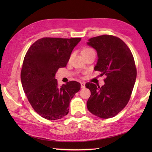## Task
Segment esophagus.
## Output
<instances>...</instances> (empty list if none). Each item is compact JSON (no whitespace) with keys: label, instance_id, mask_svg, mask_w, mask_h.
Masks as SVG:
<instances>
[{"label":"esophagus","instance_id":"34e87169","mask_svg":"<svg viewBox=\"0 0 152 152\" xmlns=\"http://www.w3.org/2000/svg\"><path fill=\"white\" fill-rule=\"evenodd\" d=\"M85 84H86V83H85V82H82V83L80 84V87H81V88L82 89H83V88H84V87H85Z\"/></svg>","mask_w":152,"mask_h":152}]
</instances>
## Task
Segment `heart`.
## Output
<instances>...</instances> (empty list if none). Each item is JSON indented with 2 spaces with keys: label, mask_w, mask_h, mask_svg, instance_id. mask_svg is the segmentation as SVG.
Returning a JSON list of instances; mask_svg holds the SVG:
<instances>
[{
  "label": "heart",
  "mask_w": 152,
  "mask_h": 152,
  "mask_svg": "<svg viewBox=\"0 0 152 152\" xmlns=\"http://www.w3.org/2000/svg\"><path fill=\"white\" fill-rule=\"evenodd\" d=\"M93 51H94V50L93 49L89 48H84L83 50H82V54H85V53H91V52H93Z\"/></svg>",
  "instance_id": "b5f03b06"
}]
</instances>
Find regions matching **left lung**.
<instances>
[{"mask_svg":"<svg viewBox=\"0 0 152 152\" xmlns=\"http://www.w3.org/2000/svg\"><path fill=\"white\" fill-rule=\"evenodd\" d=\"M87 44L94 48L98 61L94 70L106 75L102 87L87 82L91 91L87 102L89 111L96 117L115 116L130 99L136 79V68L131 50L117 37L103 35L91 38Z\"/></svg>","mask_w":152,"mask_h":152,"instance_id":"8db88e82","label":"left lung"}]
</instances>
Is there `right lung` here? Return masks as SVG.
<instances>
[{
    "instance_id": "add662e5",
    "label": "right lung",
    "mask_w": 152,
    "mask_h": 152,
    "mask_svg": "<svg viewBox=\"0 0 152 152\" xmlns=\"http://www.w3.org/2000/svg\"><path fill=\"white\" fill-rule=\"evenodd\" d=\"M80 38L45 37L39 39L27 51L21 72L25 93L32 108L48 120H58L69 112V105L80 84L70 81L59 87L55 74L65 67Z\"/></svg>"
}]
</instances>
